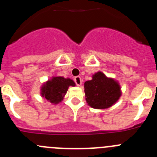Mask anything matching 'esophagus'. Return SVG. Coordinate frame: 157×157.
Wrapping results in <instances>:
<instances>
[{"label": "esophagus", "mask_w": 157, "mask_h": 157, "mask_svg": "<svg viewBox=\"0 0 157 157\" xmlns=\"http://www.w3.org/2000/svg\"><path fill=\"white\" fill-rule=\"evenodd\" d=\"M74 82H75L76 84H77V86H80V85L82 84V80L81 77H80V76H77V77H74Z\"/></svg>", "instance_id": "esophagus-1"}]
</instances>
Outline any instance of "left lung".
Segmentation results:
<instances>
[{
    "label": "left lung",
    "instance_id": "left-lung-1",
    "mask_svg": "<svg viewBox=\"0 0 157 157\" xmlns=\"http://www.w3.org/2000/svg\"><path fill=\"white\" fill-rule=\"evenodd\" d=\"M86 102L92 108L103 109L112 106L121 96L119 84L108 78L102 72H97L93 79L84 83Z\"/></svg>",
    "mask_w": 157,
    "mask_h": 157
}]
</instances>
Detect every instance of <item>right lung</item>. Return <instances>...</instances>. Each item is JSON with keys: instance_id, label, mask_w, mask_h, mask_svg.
Here are the masks:
<instances>
[{"instance_id": "right-lung-1", "label": "right lung", "mask_w": 157, "mask_h": 157, "mask_svg": "<svg viewBox=\"0 0 157 157\" xmlns=\"http://www.w3.org/2000/svg\"><path fill=\"white\" fill-rule=\"evenodd\" d=\"M70 86H75V83L72 80L55 77L43 85L41 89L42 96L52 103L57 104L62 100Z\"/></svg>"}]
</instances>
